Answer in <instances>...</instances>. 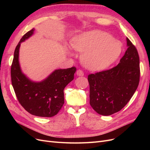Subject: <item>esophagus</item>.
Listing matches in <instances>:
<instances>
[{
  "label": "esophagus",
  "instance_id": "1",
  "mask_svg": "<svg viewBox=\"0 0 150 150\" xmlns=\"http://www.w3.org/2000/svg\"><path fill=\"white\" fill-rule=\"evenodd\" d=\"M76 74H77V75H78V76H84V72L82 70L78 69V71H77V72H76Z\"/></svg>",
  "mask_w": 150,
  "mask_h": 150
}]
</instances>
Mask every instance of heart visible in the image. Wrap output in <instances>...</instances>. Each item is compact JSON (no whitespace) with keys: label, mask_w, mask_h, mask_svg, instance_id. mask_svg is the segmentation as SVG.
Wrapping results in <instances>:
<instances>
[{"label":"heart","mask_w":150,"mask_h":150,"mask_svg":"<svg viewBox=\"0 0 150 150\" xmlns=\"http://www.w3.org/2000/svg\"><path fill=\"white\" fill-rule=\"evenodd\" d=\"M72 46L83 52L81 56L83 64L88 69L101 70L111 64L122 52L120 40L105 32L93 30L78 36ZM71 54H72L71 51Z\"/></svg>","instance_id":"obj_1"}]
</instances>
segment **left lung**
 <instances>
[{
  "label": "left lung",
  "mask_w": 150,
  "mask_h": 150,
  "mask_svg": "<svg viewBox=\"0 0 150 150\" xmlns=\"http://www.w3.org/2000/svg\"><path fill=\"white\" fill-rule=\"evenodd\" d=\"M126 40L128 49L118 64L88 76L90 105L99 115L109 116L120 111L129 101L138 86V52L128 38Z\"/></svg>",
  "instance_id": "obj_1"
}]
</instances>
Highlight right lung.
<instances>
[{
    "label": "right lung",
    "mask_w": 150,
    "mask_h": 150,
    "mask_svg": "<svg viewBox=\"0 0 150 150\" xmlns=\"http://www.w3.org/2000/svg\"><path fill=\"white\" fill-rule=\"evenodd\" d=\"M34 30L33 28L22 36L16 47L11 69L12 84L18 101L30 114L52 117L57 114L64 103V89L74 79L76 68L55 70L39 83L27 78L19 65V48L21 42L30 38Z\"/></svg>",
    "instance_id": "right-lung-1"
}]
</instances>
